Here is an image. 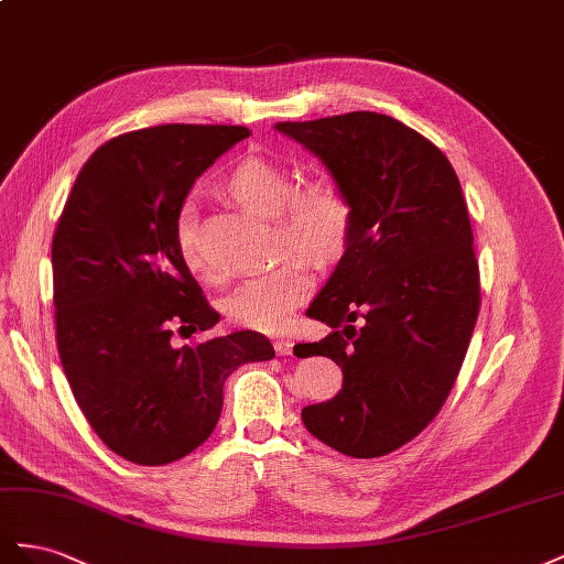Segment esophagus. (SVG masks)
<instances>
[{
  "instance_id": "1",
  "label": "esophagus",
  "mask_w": 564,
  "mask_h": 564,
  "mask_svg": "<svg viewBox=\"0 0 564 564\" xmlns=\"http://www.w3.org/2000/svg\"><path fill=\"white\" fill-rule=\"evenodd\" d=\"M273 349H276L279 357H285V354L293 351V340H288V337H276V340H273Z\"/></svg>"
}]
</instances>
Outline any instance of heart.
<instances>
[{"label": "heart", "mask_w": 564, "mask_h": 564, "mask_svg": "<svg viewBox=\"0 0 564 564\" xmlns=\"http://www.w3.org/2000/svg\"><path fill=\"white\" fill-rule=\"evenodd\" d=\"M224 191L246 210L273 219L279 248H291L314 264L333 262L349 243L354 210L345 188L330 176H316L295 188L293 176L281 165L248 158L229 172ZM174 238L182 262L193 276L207 283L217 281L215 269L200 252L196 224L188 210L176 219ZM310 288L307 262L297 254H285L276 267L240 283L224 300V314L236 326L276 333L288 326Z\"/></svg>", "instance_id": "heart-1"}]
</instances>
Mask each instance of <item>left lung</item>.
Returning <instances> with one entry per match:
<instances>
[{
	"label": "left lung",
	"mask_w": 564,
	"mask_h": 564,
	"mask_svg": "<svg viewBox=\"0 0 564 564\" xmlns=\"http://www.w3.org/2000/svg\"><path fill=\"white\" fill-rule=\"evenodd\" d=\"M276 132L326 165L354 210L345 254L307 310L333 328L312 354L343 368V390L304 406L302 423L345 456L392 454L440 413L479 314L460 182L432 141L380 112Z\"/></svg>",
	"instance_id": "left-lung-1"
}]
</instances>
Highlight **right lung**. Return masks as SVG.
I'll use <instances>...</instances> for the list:
<instances>
[{
  "label": "right lung",
  "instance_id": "right-lung-1",
  "mask_svg": "<svg viewBox=\"0 0 564 564\" xmlns=\"http://www.w3.org/2000/svg\"><path fill=\"white\" fill-rule=\"evenodd\" d=\"M250 137L231 124H160L110 139L79 170L52 240L56 345L77 406L101 442L137 465L184 458L210 437L224 380L273 359L254 330L196 347L219 314L176 250L198 176Z\"/></svg>",
  "mask_w": 564,
  "mask_h": 564
}]
</instances>
